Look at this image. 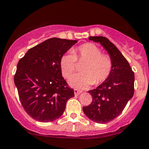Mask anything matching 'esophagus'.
I'll return each instance as SVG.
<instances>
[{"label": "esophagus", "instance_id": "esophagus-1", "mask_svg": "<svg viewBox=\"0 0 149 149\" xmlns=\"http://www.w3.org/2000/svg\"><path fill=\"white\" fill-rule=\"evenodd\" d=\"M73 91H74V95H76V96L78 95H80L81 93H82V92H81V91H78V90H76V89H75Z\"/></svg>", "mask_w": 149, "mask_h": 149}]
</instances>
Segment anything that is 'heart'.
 I'll return each mask as SVG.
<instances>
[{
  "instance_id": "1",
  "label": "heart",
  "mask_w": 149,
  "mask_h": 149,
  "mask_svg": "<svg viewBox=\"0 0 149 149\" xmlns=\"http://www.w3.org/2000/svg\"><path fill=\"white\" fill-rule=\"evenodd\" d=\"M81 60L87 62L81 68L82 73L73 75L68 80L72 87L84 89L94 83L104 82L110 76L112 70L110 57L102 54L97 46L87 43L67 52L60 58L59 66L63 77L69 78L76 69V61Z\"/></svg>"
}]
</instances>
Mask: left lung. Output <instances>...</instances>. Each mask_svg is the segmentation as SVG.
Wrapping results in <instances>:
<instances>
[{"label": "left lung", "instance_id": "8db88e82", "mask_svg": "<svg viewBox=\"0 0 149 149\" xmlns=\"http://www.w3.org/2000/svg\"><path fill=\"white\" fill-rule=\"evenodd\" d=\"M88 40L100 43L107 51L112 59V70L106 81L88 91L93 97L92 102L83 107V110L91 120L105 124L120 115L133 97L134 73L125 56L108 39L95 36Z\"/></svg>", "mask_w": 149, "mask_h": 149}]
</instances>
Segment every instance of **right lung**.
<instances>
[{
    "instance_id": "1",
    "label": "right lung",
    "mask_w": 149,
    "mask_h": 149,
    "mask_svg": "<svg viewBox=\"0 0 149 149\" xmlns=\"http://www.w3.org/2000/svg\"><path fill=\"white\" fill-rule=\"evenodd\" d=\"M77 40L51 38L29 49L19 60L14 82L24 110L34 120L50 122L62 115L74 97L60 68V58Z\"/></svg>"
}]
</instances>
